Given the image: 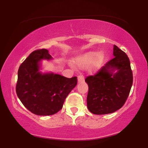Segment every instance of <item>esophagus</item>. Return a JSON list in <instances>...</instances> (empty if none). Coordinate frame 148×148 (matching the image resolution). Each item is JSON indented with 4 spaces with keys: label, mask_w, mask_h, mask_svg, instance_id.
<instances>
[{
    "label": "esophagus",
    "mask_w": 148,
    "mask_h": 148,
    "mask_svg": "<svg viewBox=\"0 0 148 148\" xmlns=\"http://www.w3.org/2000/svg\"><path fill=\"white\" fill-rule=\"evenodd\" d=\"M84 81V76L83 75H79L78 76V82L79 83H81L82 82V81Z\"/></svg>",
    "instance_id": "esophagus-1"
}]
</instances>
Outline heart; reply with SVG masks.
<instances>
[{"instance_id": "obj_1", "label": "heart", "mask_w": 148, "mask_h": 148, "mask_svg": "<svg viewBox=\"0 0 148 148\" xmlns=\"http://www.w3.org/2000/svg\"><path fill=\"white\" fill-rule=\"evenodd\" d=\"M103 59V56L101 53H97L95 51H88L74 58L73 62L77 67L85 68V67H87L94 60L92 65L93 67H95L101 63Z\"/></svg>"}]
</instances>
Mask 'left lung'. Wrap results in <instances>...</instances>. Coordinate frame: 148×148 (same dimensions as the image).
<instances>
[{
	"label": "left lung",
	"instance_id": "left-lung-1",
	"mask_svg": "<svg viewBox=\"0 0 148 148\" xmlns=\"http://www.w3.org/2000/svg\"><path fill=\"white\" fill-rule=\"evenodd\" d=\"M113 56L95 75L85 79L88 85L87 106L93 114H108L118 111L130 95L133 84L130 59L115 45ZM115 70L117 72L114 73Z\"/></svg>",
	"mask_w": 148,
	"mask_h": 148
}]
</instances>
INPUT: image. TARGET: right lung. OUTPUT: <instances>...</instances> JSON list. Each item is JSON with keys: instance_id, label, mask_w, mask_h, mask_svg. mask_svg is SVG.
I'll use <instances>...</instances> for the list:
<instances>
[{"instance_id": "right-lung-1", "label": "right lung", "mask_w": 148, "mask_h": 148, "mask_svg": "<svg viewBox=\"0 0 148 148\" xmlns=\"http://www.w3.org/2000/svg\"><path fill=\"white\" fill-rule=\"evenodd\" d=\"M51 60L47 49H37L20 65L16 92L28 111L37 115H51L62 108L64 99L77 84V77H64L40 72V61Z\"/></svg>"}]
</instances>
